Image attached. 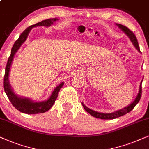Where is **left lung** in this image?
Returning <instances> with one entry per match:
<instances>
[{
  "label": "left lung",
  "mask_w": 149,
  "mask_h": 149,
  "mask_svg": "<svg viewBox=\"0 0 149 149\" xmlns=\"http://www.w3.org/2000/svg\"><path fill=\"white\" fill-rule=\"evenodd\" d=\"M115 24L125 34L129 37V39H130L131 42L132 43V44L135 47V48L140 53H141V52L140 50V47H139V45H138V41H137L136 37L135 36L134 33H133V32L131 31L128 28H127L126 26H125L122 24ZM143 78H142V80L141 82H140L139 91H138V95H136V98L134 99V100L130 104H129L128 106H127L126 107H124L123 108H121L120 109V110H118L115 111V112H113L111 113H103V112H97V111H95L92 110V109L88 108L86 106H85L83 102H82V105L83 106V107H84V110H86L87 112L89 113L91 116H94L95 118H100V119H105V120L114 119V118L123 116V115L126 114L127 113L130 112L131 110H132L133 108L136 106V105L139 102L142 95V80H143Z\"/></svg>",
  "instance_id": "left-lung-1"
}]
</instances>
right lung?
<instances>
[{
  "label": "right lung",
  "mask_w": 149,
  "mask_h": 149,
  "mask_svg": "<svg viewBox=\"0 0 149 149\" xmlns=\"http://www.w3.org/2000/svg\"><path fill=\"white\" fill-rule=\"evenodd\" d=\"M58 20H59V19L58 18L47 19L28 27L20 35L18 39L14 43L12 49H11V55H10L9 58H8L7 66H6L5 69V78H4V89H5V93L7 94L8 98H9V100H10V102H11L13 106L17 110H19V112L24 113V114H41V113L45 112L47 110H49L53 106L56 98L58 97V93L60 91V89L64 85V82H61L60 84L57 85L54 90L52 91L50 96L46 100L44 101L36 102V101L32 100V99L29 97H22L17 95L14 92L12 87H11L9 80L11 67V65H12L15 54H16L18 49L20 48L22 45L26 40L27 37L29 35V33L31 32L33 28L37 26L49 27L50 26L54 24V23Z\"/></svg>",
  "instance_id": "right-lung-1"
}]
</instances>
